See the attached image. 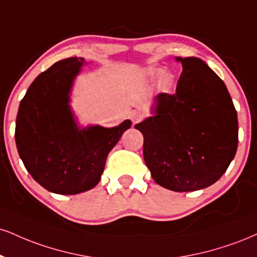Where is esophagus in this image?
I'll return each mask as SVG.
<instances>
[{
	"label": "esophagus",
	"instance_id": "34e87169",
	"mask_svg": "<svg viewBox=\"0 0 257 257\" xmlns=\"http://www.w3.org/2000/svg\"><path fill=\"white\" fill-rule=\"evenodd\" d=\"M142 117H144V113L140 112V111H133V112H131V119L133 120V123H138Z\"/></svg>",
	"mask_w": 257,
	"mask_h": 257
}]
</instances>
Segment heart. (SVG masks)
Masks as SVG:
<instances>
[{
	"label": "heart",
	"instance_id": "heart-1",
	"mask_svg": "<svg viewBox=\"0 0 257 257\" xmlns=\"http://www.w3.org/2000/svg\"><path fill=\"white\" fill-rule=\"evenodd\" d=\"M151 76H159V85L162 86V87H168V86L171 83L172 81V76L170 75L168 73H162L160 74L159 70H151L150 72Z\"/></svg>",
	"mask_w": 257,
	"mask_h": 257
}]
</instances>
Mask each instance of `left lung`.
Here are the masks:
<instances>
[{"label": "left lung", "instance_id": "left-lung-1", "mask_svg": "<svg viewBox=\"0 0 257 257\" xmlns=\"http://www.w3.org/2000/svg\"><path fill=\"white\" fill-rule=\"evenodd\" d=\"M175 94L156 97L154 116L138 123L144 159L157 184L194 191L218 181L238 146L237 111L222 80L197 57H176Z\"/></svg>", "mask_w": 257, "mask_h": 257}]
</instances>
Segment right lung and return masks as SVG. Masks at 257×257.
I'll list each match as a JSON object with an SVG mask.
<instances>
[{"instance_id": "add662e5", "label": "right lung", "mask_w": 257, "mask_h": 257, "mask_svg": "<svg viewBox=\"0 0 257 257\" xmlns=\"http://www.w3.org/2000/svg\"><path fill=\"white\" fill-rule=\"evenodd\" d=\"M83 58L56 62L37 76L21 100L15 142L25 168L46 190L61 195L87 191L100 181L107 154L126 129L79 128L69 105L74 79Z\"/></svg>"}]
</instances>
